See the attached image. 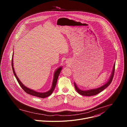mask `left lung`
<instances>
[{
	"mask_svg": "<svg viewBox=\"0 0 127 127\" xmlns=\"http://www.w3.org/2000/svg\"><path fill=\"white\" fill-rule=\"evenodd\" d=\"M115 64H114V67H113V71L112 72L111 75L110 77V79H108V81L103 85L95 88V89H89V90H82L80 89L76 85V83L75 82H74V86L76 90V91L77 92V93L82 95H84V96H93V95H96L97 94H99V93L101 92L102 90H103L104 89H105L108 86H109V85L111 83L113 77H114V72H115Z\"/></svg>",
	"mask_w": 127,
	"mask_h": 127,
	"instance_id": "1",
	"label": "left lung"
}]
</instances>
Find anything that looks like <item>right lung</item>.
<instances>
[{
    "instance_id": "obj_1",
    "label": "right lung",
    "mask_w": 127,
    "mask_h": 127,
    "mask_svg": "<svg viewBox=\"0 0 127 127\" xmlns=\"http://www.w3.org/2000/svg\"><path fill=\"white\" fill-rule=\"evenodd\" d=\"M13 54L12 55V61H11V65H12V70L13 72V73L15 77V78L17 79V82H19V84L20 85V86H21V87L23 88V89L24 90V91L29 94L31 95H33L35 96H37L39 97H41V98H45L47 97L48 96H49V95H50L54 91V89L55 88V86L56 85V83L57 82V79L58 78V76L60 73L62 69V67H60L59 68H58L55 72V73H54V78H53V82H52V87L49 90V91L45 92V93H39V92H35L33 90H32L30 88H29L28 87H26V86H25L20 81V80L19 79V78L17 77V76L16 75V73L15 72L14 68H13Z\"/></svg>"
}]
</instances>
